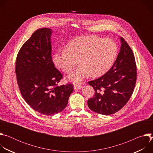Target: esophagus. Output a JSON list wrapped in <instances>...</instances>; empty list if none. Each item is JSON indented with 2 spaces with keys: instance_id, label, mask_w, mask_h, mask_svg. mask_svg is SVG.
<instances>
[{
  "instance_id": "obj_1",
  "label": "esophagus",
  "mask_w": 153,
  "mask_h": 153,
  "mask_svg": "<svg viewBox=\"0 0 153 153\" xmlns=\"http://www.w3.org/2000/svg\"><path fill=\"white\" fill-rule=\"evenodd\" d=\"M82 88V86L80 85H75L74 86V90H80Z\"/></svg>"
}]
</instances>
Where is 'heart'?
Here are the masks:
<instances>
[{"label": "heart", "mask_w": 153, "mask_h": 153, "mask_svg": "<svg viewBox=\"0 0 153 153\" xmlns=\"http://www.w3.org/2000/svg\"><path fill=\"white\" fill-rule=\"evenodd\" d=\"M117 51L116 43L111 39L80 36L70 41L65 46V51L56 53L52 62L57 69L67 73L74 68L77 60L79 67L67 79L79 83L88 74L98 77L106 73L114 63Z\"/></svg>", "instance_id": "b5f03b06"}]
</instances>
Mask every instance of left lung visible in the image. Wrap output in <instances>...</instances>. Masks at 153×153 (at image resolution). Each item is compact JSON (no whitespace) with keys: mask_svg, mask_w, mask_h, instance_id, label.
I'll list each match as a JSON object with an SVG mask.
<instances>
[{"mask_svg":"<svg viewBox=\"0 0 153 153\" xmlns=\"http://www.w3.org/2000/svg\"><path fill=\"white\" fill-rule=\"evenodd\" d=\"M119 39L120 52L112 67L100 77L88 82L95 94L88 100V106L103 115L116 113L122 108L131 96L136 82L134 54L126 42L122 37Z\"/></svg>","mask_w":153,"mask_h":153,"instance_id":"left-lung-1","label":"left lung"}]
</instances>
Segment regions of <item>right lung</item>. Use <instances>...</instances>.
Listing matches in <instances>:
<instances>
[{
	"instance_id": "obj_1",
	"label": "right lung",
	"mask_w": 153,
	"mask_h": 153,
	"mask_svg": "<svg viewBox=\"0 0 153 153\" xmlns=\"http://www.w3.org/2000/svg\"><path fill=\"white\" fill-rule=\"evenodd\" d=\"M50 28L36 30L21 47L16 62L20 93L36 111L46 116L62 112L67 106L73 85L57 86L63 76L51 57Z\"/></svg>"
}]
</instances>
